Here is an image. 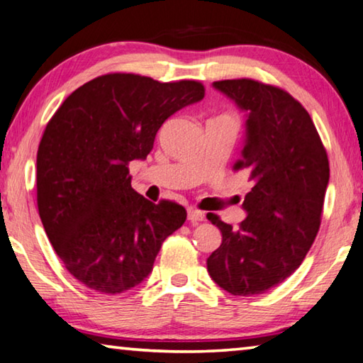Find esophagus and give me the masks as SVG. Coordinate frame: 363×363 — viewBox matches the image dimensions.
Returning a JSON list of instances; mask_svg holds the SVG:
<instances>
[{"label": "esophagus", "mask_w": 363, "mask_h": 363, "mask_svg": "<svg viewBox=\"0 0 363 363\" xmlns=\"http://www.w3.org/2000/svg\"><path fill=\"white\" fill-rule=\"evenodd\" d=\"M187 219L192 224L201 223V220H205V213H201L200 210H196V208H189V210H187Z\"/></svg>", "instance_id": "34e87169"}]
</instances>
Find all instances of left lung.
I'll list each match as a JSON object with an SVG mask.
<instances>
[{
    "label": "left lung",
    "mask_w": 363,
    "mask_h": 363,
    "mask_svg": "<svg viewBox=\"0 0 363 363\" xmlns=\"http://www.w3.org/2000/svg\"><path fill=\"white\" fill-rule=\"evenodd\" d=\"M214 88L248 112L247 140L233 169L247 171L253 189L245 195L248 216L238 227L206 214L223 232L206 266L225 291L253 296L290 277L314 243L328 155L311 115L285 89L251 78L220 79Z\"/></svg>",
    "instance_id": "1"
}]
</instances>
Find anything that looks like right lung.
<instances>
[{
  "instance_id": "1",
  "label": "right lung",
  "mask_w": 363,
  "mask_h": 363,
  "mask_svg": "<svg viewBox=\"0 0 363 363\" xmlns=\"http://www.w3.org/2000/svg\"><path fill=\"white\" fill-rule=\"evenodd\" d=\"M203 96L195 79L106 73L73 91L48 121L36 155L38 213L65 269L91 290L139 285L186 220L182 205L139 195L128 167L149 155L168 116Z\"/></svg>"
}]
</instances>
